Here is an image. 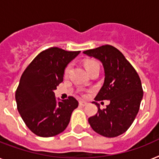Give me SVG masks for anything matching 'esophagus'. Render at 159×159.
<instances>
[{"instance_id": "esophagus-1", "label": "esophagus", "mask_w": 159, "mask_h": 159, "mask_svg": "<svg viewBox=\"0 0 159 159\" xmlns=\"http://www.w3.org/2000/svg\"><path fill=\"white\" fill-rule=\"evenodd\" d=\"M86 104H87V103H86V101H83V100H81V101H79L80 106H86Z\"/></svg>"}]
</instances>
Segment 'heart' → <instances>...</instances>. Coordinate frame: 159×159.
Wrapping results in <instances>:
<instances>
[{
  "label": "heart",
  "mask_w": 159,
  "mask_h": 159,
  "mask_svg": "<svg viewBox=\"0 0 159 159\" xmlns=\"http://www.w3.org/2000/svg\"><path fill=\"white\" fill-rule=\"evenodd\" d=\"M96 64H98L95 61H94V60H86V61L84 63V66H85V68H86V71H89L91 68H93V67L95 66V65H96ZM69 69H70V65L67 66L66 68H65V71H64L65 75L68 74Z\"/></svg>",
  "instance_id": "b5f03b06"
}]
</instances>
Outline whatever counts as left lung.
I'll return each mask as SVG.
<instances>
[{
	"label": "left lung",
	"instance_id": "obj_1",
	"mask_svg": "<svg viewBox=\"0 0 159 159\" xmlns=\"http://www.w3.org/2000/svg\"><path fill=\"white\" fill-rule=\"evenodd\" d=\"M83 54L100 60L104 67V82L95 100H109L106 109L89 117L91 128L105 137H116L127 131L134 122L143 98L140 77L135 68L117 48L105 45L83 51Z\"/></svg>",
	"mask_w": 159,
	"mask_h": 159
}]
</instances>
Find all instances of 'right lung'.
<instances>
[{
  "label": "right lung",
  "mask_w": 159,
  "mask_h": 159,
  "mask_svg": "<svg viewBox=\"0 0 159 159\" xmlns=\"http://www.w3.org/2000/svg\"><path fill=\"white\" fill-rule=\"evenodd\" d=\"M79 53L51 47L40 53L22 74L15 93L17 109L35 135L51 137L68 126L78 102L73 96L57 100L54 91L63 82L67 65Z\"/></svg>",
  "instance_id": "1"
}]
</instances>
